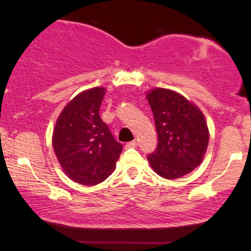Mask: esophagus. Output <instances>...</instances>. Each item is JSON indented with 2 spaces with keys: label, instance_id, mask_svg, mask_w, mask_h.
<instances>
[{
  "label": "esophagus",
  "instance_id": "obj_1",
  "mask_svg": "<svg viewBox=\"0 0 251 251\" xmlns=\"http://www.w3.org/2000/svg\"><path fill=\"white\" fill-rule=\"evenodd\" d=\"M136 146H137V142H136V140H132V142L126 143V149H135Z\"/></svg>",
  "mask_w": 251,
  "mask_h": 251
}]
</instances>
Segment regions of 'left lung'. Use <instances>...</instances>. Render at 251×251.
I'll return each instance as SVG.
<instances>
[{
    "label": "left lung",
    "mask_w": 251,
    "mask_h": 251,
    "mask_svg": "<svg viewBox=\"0 0 251 251\" xmlns=\"http://www.w3.org/2000/svg\"><path fill=\"white\" fill-rule=\"evenodd\" d=\"M157 131V147L147 160L166 179H177L200 166L207 152L209 129L203 113L183 95L164 88L146 92Z\"/></svg>",
    "instance_id": "8db88e82"
}]
</instances>
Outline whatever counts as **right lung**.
Returning <instances> with one entry per match:
<instances>
[{
	"instance_id": "right-lung-1",
	"label": "right lung",
	"mask_w": 251,
	"mask_h": 251,
	"mask_svg": "<svg viewBox=\"0 0 251 251\" xmlns=\"http://www.w3.org/2000/svg\"><path fill=\"white\" fill-rule=\"evenodd\" d=\"M106 94L95 87L75 96L58 116L52 147L65 175L75 183L94 186L112 175L122 145L99 116Z\"/></svg>"
}]
</instances>
